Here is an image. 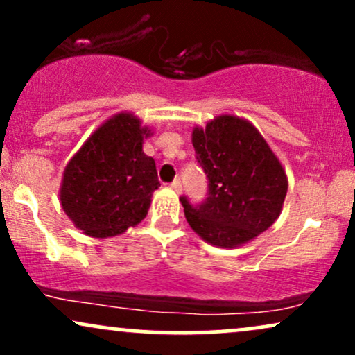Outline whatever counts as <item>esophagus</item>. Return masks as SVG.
Returning a JSON list of instances; mask_svg holds the SVG:
<instances>
[{"instance_id":"34e87169","label":"esophagus","mask_w":355,"mask_h":355,"mask_svg":"<svg viewBox=\"0 0 355 355\" xmlns=\"http://www.w3.org/2000/svg\"><path fill=\"white\" fill-rule=\"evenodd\" d=\"M170 187H172V189L177 191V193H180V191H182V183H180V180H178V178L170 183Z\"/></svg>"}]
</instances>
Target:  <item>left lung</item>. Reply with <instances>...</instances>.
Segmentation results:
<instances>
[{
	"label": "left lung",
	"mask_w": 355,
	"mask_h": 355,
	"mask_svg": "<svg viewBox=\"0 0 355 355\" xmlns=\"http://www.w3.org/2000/svg\"><path fill=\"white\" fill-rule=\"evenodd\" d=\"M191 144L209 178V197L198 207L180 198L187 222L210 245H245L279 218L288 189L285 168L245 118L215 116L195 126Z\"/></svg>",
	"instance_id": "8db88e82"
}]
</instances>
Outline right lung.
<instances>
[{
  "mask_svg": "<svg viewBox=\"0 0 355 355\" xmlns=\"http://www.w3.org/2000/svg\"><path fill=\"white\" fill-rule=\"evenodd\" d=\"M148 126L130 112L103 121L64 166L60 203L89 237L123 234L146 217L160 187L152 157L144 153Z\"/></svg>",
  "mask_w": 355,
  "mask_h": 355,
  "instance_id": "1",
  "label": "right lung"
}]
</instances>
